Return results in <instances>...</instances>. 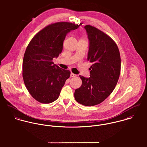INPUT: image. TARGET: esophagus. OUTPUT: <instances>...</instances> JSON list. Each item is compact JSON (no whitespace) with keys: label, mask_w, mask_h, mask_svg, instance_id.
I'll list each match as a JSON object with an SVG mask.
<instances>
[{"label":"esophagus","mask_w":147,"mask_h":147,"mask_svg":"<svg viewBox=\"0 0 147 147\" xmlns=\"http://www.w3.org/2000/svg\"><path fill=\"white\" fill-rule=\"evenodd\" d=\"M71 78H75V77H76V76H77V75H75V74H73L72 72H71Z\"/></svg>","instance_id":"esophagus-1"}]
</instances>
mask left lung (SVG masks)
I'll return each mask as SVG.
<instances>
[{"instance_id":"8db88e82","label":"left lung","mask_w":147,"mask_h":147,"mask_svg":"<svg viewBox=\"0 0 147 147\" xmlns=\"http://www.w3.org/2000/svg\"><path fill=\"white\" fill-rule=\"evenodd\" d=\"M84 28L89 40L87 60L92 65L90 78L79 76L82 84L74 96L79 104L92 106L102 102L114 89L121 73V56L110 36L90 25Z\"/></svg>"}]
</instances>
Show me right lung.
<instances>
[{
  "label": "right lung",
  "mask_w": 147,
  "mask_h": 147,
  "mask_svg": "<svg viewBox=\"0 0 147 147\" xmlns=\"http://www.w3.org/2000/svg\"><path fill=\"white\" fill-rule=\"evenodd\" d=\"M83 23L58 22L45 26L29 43L23 59L22 78L30 94L38 102L57 100L71 72L53 64L63 50L66 34Z\"/></svg>",
  "instance_id": "add662e5"
}]
</instances>
